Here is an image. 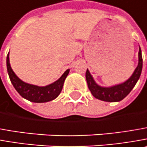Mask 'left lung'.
<instances>
[{"mask_svg":"<svg viewBox=\"0 0 147 147\" xmlns=\"http://www.w3.org/2000/svg\"><path fill=\"white\" fill-rule=\"evenodd\" d=\"M142 70V50L139 47L138 52V64L136 69L134 70L133 75L128 79L125 82L119 84L117 85H114L111 87H102L94 81L93 76L87 69L85 77L88 84V87L93 94L94 98L105 101V102H119L128 95L134 89L135 84L139 80L140 76Z\"/></svg>","mask_w":147,"mask_h":147,"instance_id":"obj_1","label":"left lung"}]
</instances>
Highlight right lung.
<instances>
[{"label": "right lung", "instance_id": "right-lung-1", "mask_svg": "<svg viewBox=\"0 0 147 147\" xmlns=\"http://www.w3.org/2000/svg\"><path fill=\"white\" fill-rule=\"evenodd\" d=\"M6 65H7V71L9 76L14 89L17 90V92L23 98L27 99L30 102H37V103L47 102L56 98L61 93L65 79L67 78L70 71V70L67 69L58 80H56L55 82L50 84L49 85L37 86V85L30 84L24 82L15 75L10 67L9 53L6 58Z\"/></svg>", "mask_w": 147, "mask_h": 147}]
</instances>
